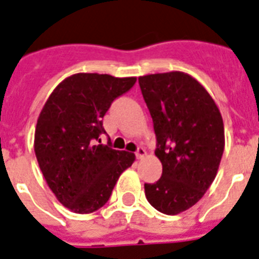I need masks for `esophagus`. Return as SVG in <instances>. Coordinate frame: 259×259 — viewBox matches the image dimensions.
I'll use <instances>...</instances> for the list:
<instances>
[{"mask_svg":"<svg viewBox=\"0 0 259 259\" xmlns=\"http://www.w3.org/2000/svg\"><path fill=\"white\" fill-rule=\"evenodd\" d=\"M145 155H146V150H145L144 148H138L136 150V157L138 159H141V158H144Z\"/></svg>","mask_w":259,"mask_h":259,"instance_id":"1","label":"esophagus"}]
</instances>
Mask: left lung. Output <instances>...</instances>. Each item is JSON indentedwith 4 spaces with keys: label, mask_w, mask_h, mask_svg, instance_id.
I'll use <instances>...</instances> for the list:
<instances>
[{
    "label": "left lung",
    "mask_w": 259,
    "mask_h": 259,
    "mask_svg": "<svg viewBox=\"0 0 259 259\" xmlns=\"http://www.w3.org/2000/svg\"><path fill=\"white\" fill-rule=\"evenodd\" d=\"M138 82L162 163V176L145 184V195L154 209L176 215L198 202L213 184L224 154V121L213 98L189 74H149Z\"/></svg>",
    "instance_id": "obj_1"
}]
</instances>
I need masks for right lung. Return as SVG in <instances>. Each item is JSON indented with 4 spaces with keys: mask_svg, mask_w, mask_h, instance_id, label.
<instances>
[{
    "mask_svg": "<svg viewBox=\"0 0 259 259\" xmlns=\"http://www.w3.org/2000/svg\"><path fill=\"white\" fill-rule=\"evenodd\" d=\"M136 77L78 73L61 82L37 121L34 151L46 182L62 205L79 214L93 213L108 202L133 153L101 145L102 118Z\"/></svg>",
    "mask_w": 259,
    "mask_h": 259,
    "instance_id": "obj_1",
    "label": "right lung"
}]
</instances>
